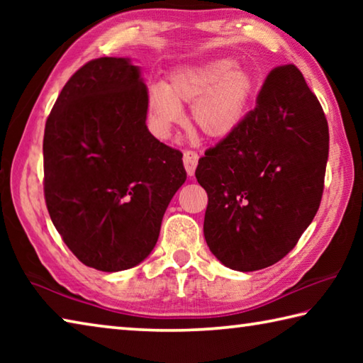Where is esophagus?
<instances>
[{"instance_id":"34e87169","label":"esophagus","mask_w":363,"mask_h":363,"mask_svg":"<svg viewBox=\"0 0 363 363\" xmlns=\"http://www.w3.org/2000/svg\"><path fill=\"white\" fill-rule=\"evenodd\" d=\"M182 160H184V167H186L187 174L194 176L196 164H199V153L194 150H184Z\"/></svg>"}]
</instances>
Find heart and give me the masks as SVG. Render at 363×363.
Returning a JSON list of instances; mask_svg holds the SVG:
<instances>
[{
  "label": "heart",
  "instance_id": "obj_1",
  "mask_svg": "<svg viewBox=\"0 0 363 363\" xmlns=\"http://www.w3.org/2000/svg\"><path fill=\"white\" fill-rule=\"evenodd\" d=\"M256 94V79L233 59L184 67L171 73L167 86L153 84L147 94L153 133L169 138L184 121V106H192L194 126L205 138H230L247 116Z\"/></svg>",
  "mask_w": 363,
  "mask_h": 363
}]
</instances>
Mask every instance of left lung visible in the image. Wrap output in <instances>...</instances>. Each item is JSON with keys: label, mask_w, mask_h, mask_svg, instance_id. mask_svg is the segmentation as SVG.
Returning a JSON list of instances; mask_svg holds the SVG:
<instances>
[{"label": "left lung", "mask_w": 363, "mask_h": 363, "mask_svg": "<svg viewBox=\"0 0 363 363\" xmlns=\"http://www.w3.org/2000/svg\"><path fill=\"white\" fill-rule=\"evenodd\" d=\"M328 140L303 73L294 65L270 72L257 107L195 169L208 194L205 240L219 262L253 272L290 253L320 205Z\"/></svg>", "instance_id": "left-lung-1"}]
</instances>
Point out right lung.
Segmentation results:
<instances>
[{"instance_id": "add662e5", "label": "right lung", "mask_w": 363, "mask_h": 363, "mask_svg": "<svg viewBox=\"0 0 363 363\" xmlns=\"http://www.w3.org/2000/svg\"><path fill=\"white\" fill-rule=\"evenodd\" d=\"M147 86L130 57L83 65L46 121L49 216L79 261L102 272L143 262L187 179L182 153L147 128Z\"/></svg>"}]
</instances>
